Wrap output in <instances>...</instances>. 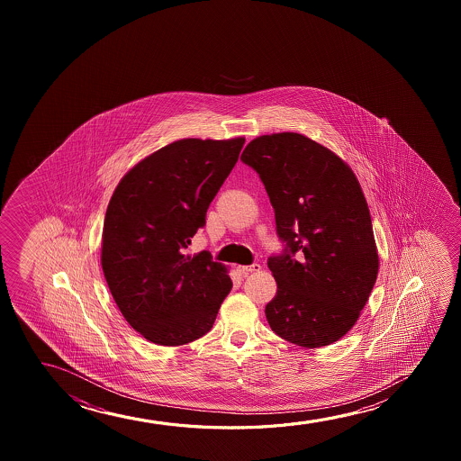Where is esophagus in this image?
<instances>
[{
  "label": "esophagus",
  "mask_w": 461,
  "mask_h": 461,
  "mask_svg": "<svg viewBox=\"0 0 461 461\" xmlns=\"http://www.w3.org/2000/svg\"><path fill=\"white\" fill-rule=\"evenodd\" d=\"M259 269H261V266L257 265V263H253L250 266H238L236 267V271L240 272V276H249L252 272H258Z\"/></svg>",
  "instance_id": "1"
}]
</instances>
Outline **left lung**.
Masks as SVG:
<instances>
[{
  "label": "left lung",
  "mask_w": 461,
  "mask_h": 461,
  "mask_svg": "<svg viewBox=\"0 0 461 461\" xmlns=\"http://www.w3.org/2000/svg\"><path fill=\"white\" fill-rule=\"evenodd\" d=\"M240 160L265 184L284 242L267 258L277 282L267 322L297 347L330 345L356 324L378 276L359 181L339 156L301 133L252 140Z\"/></svg>",
  "instance_id": "obj_1"
}]
</instances>
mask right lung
I'll return each instance as SVG.
<instances>
[{"label":"right lung","instance_id":"obj_1","mask_svg":"<svg viewBox=\"0 0 461 461\" xmlns=\"http://www.w3.org/2000/svg\"><path fill=\"white\" fill-rule=\"evenodd\" d=\"M246 139L177 140L121 179L102 231V269L126 321L179 347L208 334L233 286L227 267L187 247Z\"/></svg>","mask_w":461,"mask_h":461}]
</instances>
